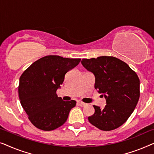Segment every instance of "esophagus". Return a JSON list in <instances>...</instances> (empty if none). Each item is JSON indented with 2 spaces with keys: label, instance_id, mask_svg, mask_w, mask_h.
Segmentation results:
<instances>
[{
  "label": "esophagus",
  "instance_id": "obj_1",
  "mask_svg": "<svg viewBox=\"0 0 154 154\" xmlns=\"http://www.w3.org/2000/svg\"><path fill=\"white\" fill-rule=\"evenodd\" d=\"M77 103L79 104V105L81 106V107H84V106H86V103H83V102H82V101H78Z\"/></svg>",
  "mask_w": 154,
  "mask_h": 154
}]
</instances>
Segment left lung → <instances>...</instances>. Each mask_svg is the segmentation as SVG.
Segmentation results:
<instances>
[{
    "label": "left lung",
    "mask_w": 154,
    "mask_h": 154,
    "mask_svg": "<svg viewBox=\"0 0 154 154\" xmlns=\"http://www.w3.org/2000/svg\"><path fill=\"white\" fill-rule=\"evenodd\" d=\"M82 64L94 73L95 88L106 99L104 109L94 105L88 119L100 130L109 131L123 125L133 113L140 98V79L125 62L114 56L83 58Z\"/></svg>",
    "instance_id": "left-lung-1"
}]
</instances>
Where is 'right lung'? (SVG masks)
Wrapping results in <instances>:
<instances>
[{
	"mask_svg": "<svg viewBox=\"0 0 154 154\" xmlns=\"http://www.w3.org/2000/svg\"><path fill=\"white\" fill-rule=\"evenodd\" d=\"M80 58L49 55L32 63L19 78L18 88L21 105L29 119L38 128L53 131L68 119L76 101H64L56 95L65 75L77 66Z\"/></svg>",
	"mask_w": 154,
	"mask_h": 154,
	"instance_id": "right-lung-1",
	"label": "right lung"
}]
</instances>
